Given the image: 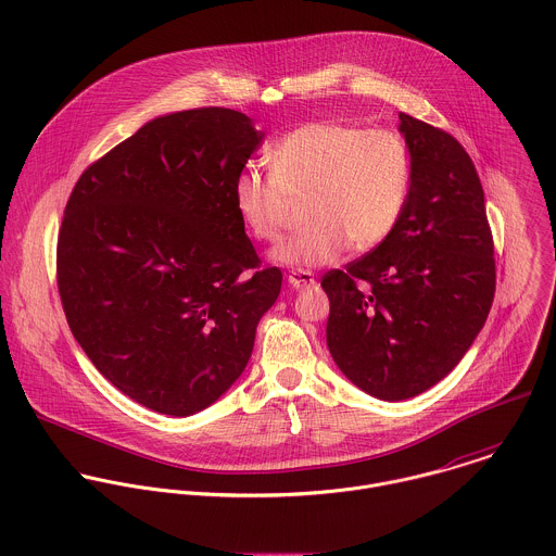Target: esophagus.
Listing matches in <instances>:
<instances>
[{
  "mask_svg": "<svg viewBox=\"0 0 556 556\" xmlns=\"http://www.w3.org/2000/svg\"><path fill=\"white\" fill-rule=\"evenodd\" d=\"M289 285L293 289H308V287H315V276L313 271H306V269H295L289 274Z\"/></svg>",
  "mask_w": 556,
  "mask_h": 556,
  "instance_id": "34e87169",
  "label": "esophagus"
}]
</instances>
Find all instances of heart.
Here are the masks:
<instances>
[{
    "mask_svg": "<svg viewBox=\"0 0 556 556\" xmlns=\"http://www.w3.org/2000/svg\"><path fill=\"white\" fill-rule=\"evenodd\" d=\"M269 173L245 166L233 179V205L256 239L276 241L291 199L304 197L311 220L271 256L289 267L338 261L351 241L372 248L388 238L410 188L406 143L390 130L313 122L282 137L269 154Z\"/></svg>",
    "mask_w": 556,
    "mask_h": 556,
    "instance_id": "b5f03b06",
    "label": "heart"
}]
</instances>
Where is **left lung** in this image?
<instances>
[{
    "label": "left lung",
    "mask_w": 556,
    "mask_h": 556,
    "mask_svg": "<svg viewBox=\"0 0 556 556\" xmlns=\"http://www.w3.org/2000/svg\"><path fill=\"white\" fill-rule=\"evenodd\" d=\"M410 188L394 231L331 269L327 346L342 375L388 402L445 379L494 300V243L476 164L445 130L400 113Z\"/></svg>",
    "instance_id": "left-lung-1"
}]
</instances>
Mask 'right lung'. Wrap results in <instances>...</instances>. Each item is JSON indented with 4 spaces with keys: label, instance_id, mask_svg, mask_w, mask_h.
Masks as SVG:
<instances>
[{
    "label": "right lung",
    "instance_id": "right-lung-1",
    "mask_svg": "<svg viewBox=\"0 0 556 556\" xmlns=\"http://www.w3.org/2000/svg\"><path fill=\"white\" fill-rule=\"evenodd\" d=\"M263 132L233 109L162 115L96 160L68 199L58 289L80 349L122 394L173 417L243 372L282 287L233 205Z\"/></svg>",
    "mask_w": 556,
    "mask_h": 556
}]
</instances>
